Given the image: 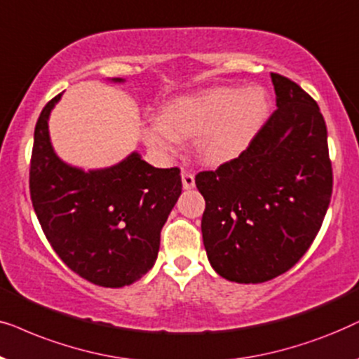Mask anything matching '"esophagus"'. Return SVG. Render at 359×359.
<instances>
[{
    "mask_svg": "<svg viewBox=\"0 0 359 359\" xmlns=\"http://www.w3.org/2000/svg\"><path fill=\"white\" fill-rule=\"evenodd\" d=\"M182 185H184V189H187V190L195 187V177L192 172L182 170Z\"/></svg>",
    "mask_w": 359,
    "mask_h": 359,
    "instance_id": "esophagus-1",
    "label": "esophagus"
}]
</instances>
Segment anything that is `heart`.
<instances>
[{"label":"heart","mask_w":359,"mask_h":359,"mask_svg":"<svg viewBox=\"0 0 359 359\" xmlns=\"http://www.w3.org/2000/svg\"><path fill=\"white\" fill-rule=\"evenodd\" d=\"M269 111L262 88H213L172 100L161 119L144 130V140L161 154L177 151L179 140H197V154L207 164L235 159L255 137Z\"/></svg>","instance_id":"b5f03b06"}]
</instances>
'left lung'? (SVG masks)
Instances as JSON below:
<instances>
[{
  "mask_svg": "<svg viewBox=\"0 0 359 359\" xmlns=\"http://www.w3.org/2000/svg\"><path fill=\"white\" fill-rule=\"evenodd\" d=\"M271 80L277 108L246 149L195 175L210 264L240 284L289 271L313 243L332 198L327 124L317 102L287 76Z\"/></svg>",
  "mask_w": 359,
  "mask_h": 359,
  "instance_id": "8db88e82",
  "label": "left lung"
}]
</instances>
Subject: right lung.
Segmentation results:
<instances>
[{
    "instance_id": "add662e5",
    "label": "right lung",
    "mask_w": 359,
    "mask_h": 359,
    "mask_svg": "<svg viewBox=\"0 0 359 359\" xmlns=\"http://www.w3.org/2000/svg\"><path fill=\"white\" fill-rule=\"evenodd\" d=\"M60 97L36 123L32 207L47 241L75 274L103 287L130 285L154 266L161 229L182 192L180 169H157L136 152L103 170L67 165L52 149L47 126Z\"/></svg>"
}]
</instances>
